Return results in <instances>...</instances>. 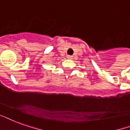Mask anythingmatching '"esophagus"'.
<instances>
[{
  "mask_svg": "<svg viewBox=\"0 0 130 130\" xmlns=\"http://www.w3.org/2000/svg\"><path fill=\"white\" fill-rule=\"evenodd\" d=\"M67 57H68V58H71L72 56H71V55H67Z\"/></svg>",
  "mask_w": 130,
  "mask_h": 130,
  "instance_id": "1",
  "label": "esophagus"
}]
</instances>
